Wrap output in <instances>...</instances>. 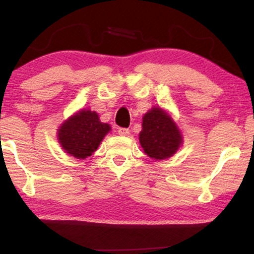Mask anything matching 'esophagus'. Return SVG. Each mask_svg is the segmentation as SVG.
Here are the masks:
<instances>
[{
    "label": "esophagus",
    "instance_id": "obj_1",
    "mask_svg": "<svg viewBox=\"0 0 254 254\" xmlns=\"http://www.w3.org/2000/svg\"><path fill=\"white\" fill-rule=\"evenodd\" d=\"M118 134H119L120 136H127V135H129V129H128V128H119V129H118Z\"/></svg>",
    "mask_w": 254,
    "mask_h": 254
}]
</instances>
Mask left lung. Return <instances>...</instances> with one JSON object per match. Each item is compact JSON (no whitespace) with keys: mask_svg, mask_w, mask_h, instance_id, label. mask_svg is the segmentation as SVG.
I'll return each instance as SVG.
<instances>
[{"mask_svg":"<svg viewBox=\"0 0 254 254\" xmlns=\"http://www.w3.org/2000/svg\"><path fill=\"white\" fill-rule=\"evenodd\" d=\"M138 141L143 151L155 161L172 157L184 143L178 125L168 111L154 106L142 118Z\"/></svg>","mask_w":254,"mask_h":254,"instance_id":"8db88e82","label":"left lung"}]
</instances>
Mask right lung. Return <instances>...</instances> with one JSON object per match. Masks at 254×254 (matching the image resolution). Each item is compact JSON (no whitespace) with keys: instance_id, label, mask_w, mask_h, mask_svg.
Returning a JSON list of instances; mask_svg holds the SVG:
<instances>
[{"instance_id":"add662e5","label":"right lung","mask_w":254,"mask_h":254,"mask_svg":"<svg viewBox=\"0 0 254 254\" xmlns=\"http://www.w3.org/2000/svg\"><path fill=\"white\" fill-rule=\"evenodd\" d=\"M109 131L111 126L100 121L98 113L82 109L61 124L58 129V141L68 155L85 159L98 149Z\"/></svg>"}]
</instances>
